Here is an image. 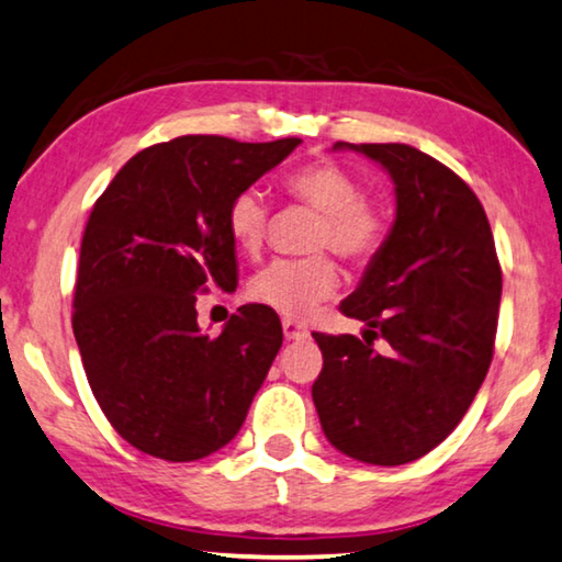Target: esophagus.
I'll return each instance as SVG.
<instances>
[{"label": "esophagus", "instance_id": "esophagus-1", "mask_svg": "<svg viewBox=\"0 0 562 562\" xmlns=\"http://www.w3.org/2000/svg\"><path fill=\"white\" fill-rule=\"evenodd\" d=\"M282 334L284 338H305L307 336V328L303 326V323L292 321V318H284L282 321Z\"/></svg>", "mask_w": 562, "mask_h": 562}]
</instances>
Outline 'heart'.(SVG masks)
I'll return each instance as SVG.
<instances>
[{
  "label": "heart",
  "instance_id": "1",
  "mask_svg": "<svg viewBox=\"0 0 562 562\" xmlns=\"http://www.w3.org/2000/svg\"><path fill=\"white\" fill-rule=\"evenodd\" d=\"M290 199L321 211L315 224L313 247H330L349 262H369L390 239V218L374 201L363 199L361 183L334 160L300 165L284 178ZM226 226L236 247L257 255L270 232V205L265 195L247 188L236 193L226 209ZM338 288V267L326 251L278 259L265 267L251 282L249 295L288 318H300L313 311Z\"/></svg>",
  "mask_w": 562,
  "mask_h": 562
}]
</instances>
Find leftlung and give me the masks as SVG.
I'll use <instances>...</instances> for the list:
<instances>
[{
    "instance_id": "8db88e82",
    "label": "left lung",
    "mask_w": 562,
    "mask_h": 562,
    "mask_svg": "<svg viewBox=\"0 0 562 562\" xmlns=\"http://www.w3.org/2000/svg\"><path fill=\"white\" fill-rule=\"evenodd\" d=\"M390 172L397 218L341 313L367 334H313V402L341 453L417 461L463 420L494 357L502 267L484 205L465 180L409 145H346ZM382 337L384 352L373 349Z\"/></svg>"
}]
</instances>
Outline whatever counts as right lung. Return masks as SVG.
Segmentation results:
<instances>
[{"label":"right lung","mask_w":562,"mask_h":562,"mask_svg":"<svg viewBox=\"0 0 562 562\" xmlns=\"http://www.w3.org/2000/svg\"><path fill=\"white\" fill-rule=\"evenodd\" d=\"M300 142L186 134L134 155L93 203L70 323L101 413L142 453L172 463L216 453L278 357L272 307L241 305L205 336L195 300L236 288L228 203Z\"/></svg>","instance_id":"obj_1"}]
</instances>
